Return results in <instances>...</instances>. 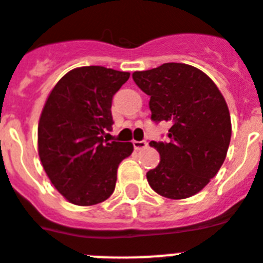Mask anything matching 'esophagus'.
Returning <instances> with one entry per match:
<instances>
[{"mask_svg": "<svg viewBox=\"0 0 263 263\" xmlns=\"http://www.w3.org/2000/svg\"><path fill=\"white\" fill-rule=\"evenodd\" d=\"M133 146L136 150H142L147 146L146 141H133Z\"/></svg>", "mask_w": 263, "mask_h": 263, "instance_id": "esophagus-1", "label": "esophagus"}]
</instances>
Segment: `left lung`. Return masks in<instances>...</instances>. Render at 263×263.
<instances>
[{"mask_svg":"<svg viewBox=\"0 0 263 263\" xmlns=\"http://www.w3.org/2000/svg\"><path fill=\"white\" fill-rule=\"evenodd\" d=\"M133 80L150 96L154 122H169V141L150 146L161 156L146 173L150 187L159 196L183 199L201 192L226 158L232 121L225 98L205 73L192 65L167 62Z\"/></svg>","mask_w":263,"mask_h":263,"instance_id":"obj_1","label":"left lung"}]
</instances>
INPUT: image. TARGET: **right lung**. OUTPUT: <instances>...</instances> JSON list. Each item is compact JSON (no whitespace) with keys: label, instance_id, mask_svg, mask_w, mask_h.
<instances>
[{"label":"right lung","instance_id":"1","mask_svg":"<svg viewBox=\"0 0 263 263\" xmlns=\"http://www.w3.org/2000/svg\"><path fill=\"white\" fill-rule=\"evenodd\" d=\"M130 77L104 66L76 67L51 89L38 122V156L55 189L78 206L109 198L132 142H106L111 101Z\"/></svg>","mask_w":263,"mask_h":263}]
</instances>
